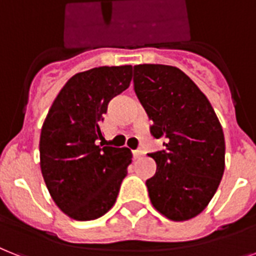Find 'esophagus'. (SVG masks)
Instances as JSON below:
<instances>
[{"label": "esophagus", "mask_w": 256, "mask_h": 256, "mask_svg": "<svg viewBox=\"0 0 256 256\" xmlns=\"http://www.w3.org/2000/svg\"><path fill=\"white\" fill-rule=\"evenodd\" d=\"M132 155H134V158L135 159H139V158L142 156L143 155V151L140 148H138V150H134V151H132Z\"/></svg>", "instance_id": "obj_1"}]
</instances>
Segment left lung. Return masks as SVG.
Returning <instances> with one entry per match:
<instances>
[{"mask_svg": "<svg viewBox=\"0 0 256 256\" xmlns=\"http://www.w3.org/2000/svg\"><path fill=\"white\" fill-rule=\"evenodd\" d=\"M134 90L152 121L160 151L146 182L155 209L174 221L196 217L214 196L225 170V136L206 96L182 70L164 64L134 66Z\"/></svg>", "mask_w": 256, "mask_h": 256, "instance_id": "left-lung-1", "label": "left lung"}]
</instances>
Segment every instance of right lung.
I'll use <instances>...</instances> for the list:
<instances>
[{
    "label": "right lung",
    "instance_id": "right-lung-1",
    "mask_svg": "<svg viewBox=\"0 0 256 256\" xmlns=\"http://www.w3.org/2000/svg\"><path fill=\"white\" fill-rule=\"evenodd\" d=\"M132 66L98 67L67 81L40 132V170L55 204L74 220L101 217L117 200L132 163L126 147L97 144L110 100L128 88Z\"/></svg>",
    "mask_w": 256,
    "mask_h": 256
}]
</instances>
